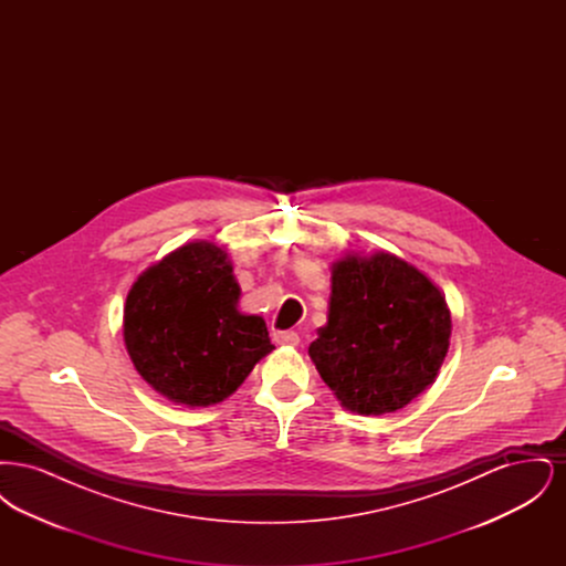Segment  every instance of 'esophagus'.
<instances>
[{"mask_svg": "<svg viewBox=\"0 0 566 566\" xmlns=\"http://www.w3.org/2000/svg\"><path fill=\"white\" fill-rule=\"evenodd\" d=\"M273 339L280 346H296L298 344V335H296L295 331H275Z\"/></svg>", "mask_w": 566, "mask_h": 566, "instance_id": "34e87169", "label": "esophagus"}]
</instances>
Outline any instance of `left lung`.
Wrapping results in <instances>:
<instances>
[{"instance_id": "obj_1", "label": "left lung", "mask_w": 566, "mask_h": 566, "mask_svg": "<svg viewBox=\"0 0 566 566\" xmlns=\"http://www.w3.org/2000/svg\"><path fill=\"white\" fill-rule=\"evenodd\" d=\"M450 335L448 303L424 273L388 252L346 256L333 265L328 323L310 356L344 407L379 416L431 386Z\"/></svg>"}]
</instances>
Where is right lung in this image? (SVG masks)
Segmentation results:
<instances>
[{"instance_id": "add662e5", "label": "right lung", "mask_w": 566, "mask_h": 566, "mask_svg": "<svg viewBox=\"0 0 566 566\" xmlns=\"http://www.w3.org/2000/svg\"><path fill=\"white\" fill-rule=\"evenodd\" d=\"M227 252L187 243L144 271L125 303V346L137 374L169 401L208 407L233 395L273 350L261 316L238 312Z\"/></svg>"}]
</instances>
